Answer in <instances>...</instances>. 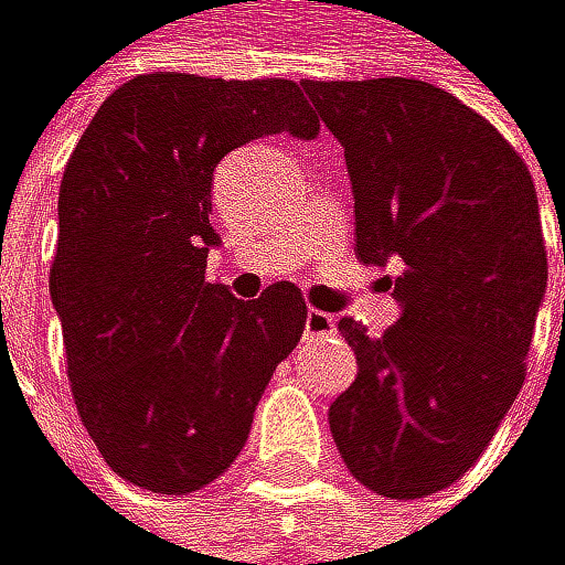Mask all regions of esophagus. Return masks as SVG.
<instances>
[{"label": "esophagus", "instance_id": "34e87169", "mask_svg": "<svg viewBox=\"0 0 565 565\" xmlns=\"http://www.w3.org/2000/svg\"><path fill=\"white\" fill-rule=\"evenodd\" d=\"M333 333H337V319L330 312H319V309L306 312V340H326Z\"/></svg>", "mask_w": 565, "mask_h": 565}]
</instances>
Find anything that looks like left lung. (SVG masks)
<instances>
[{
  "mask_svg": "<svg viewBox=\"0 0 565 565\" xmlns=\"http://www.w3.org/2000/svg\"><path fill=\"white\" fill-rule=\"evenodd\" d=\"M301 89L343 145L358 256L399 267L385 337L340 319L358 379L330 430L358 482L416 500L476 466L521 392L548 280L535 183L490 120L420 78Z\"/></svg>",
  "mask_w": 565,
  "mask_h": 565,
  "instance_id": "obj_1",
  "label": "left lung"
}]
</instances>
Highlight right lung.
<instances>
[{
  "label": "right lung",
  "instance_id": "1",
  "mask_svg": "<svg viewBox=\"0 0 565 565\" xmlns=\"http://www.w3.org/2000/svg\"><path fill=\"white\" fill-rule=\"evenodd\" d=\"M319 117L288 78L138 75L104 99L65 166L51 301L72 396L107 466L194 493L243 451L256 403L306 330L277 280L256 301L207 285L211 180L232 149Z\"/></svg>",
  "mask_w": 565,
  "mask_h": 565
}]
</instances>
